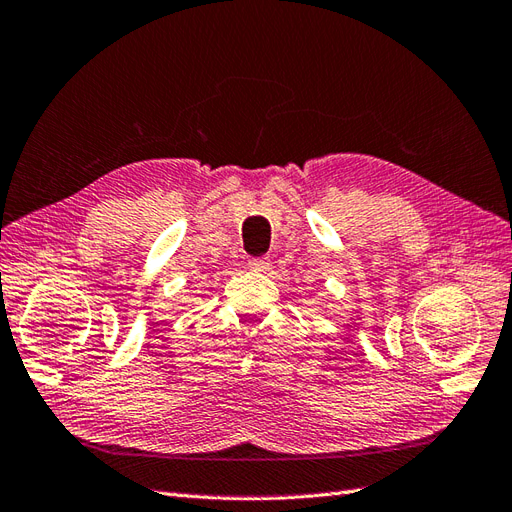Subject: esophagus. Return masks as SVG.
<instances>
[{
  "label": "esophagus",
  "instance_id": "1",
  "mask_svg": "<svg viewBox=\"0 0 512 512\" xmlns=\"http://www.w3.org/2000/svg\"><path fill=\"white\" fill-rule=\"evenodd\" d=\"M248 268L255 270V272H266L270 268V259L268 257H257L248 261Z\"/></svg>",
  "mask_w": 512,
  "mask_h": 512
}]
</instances>
